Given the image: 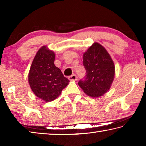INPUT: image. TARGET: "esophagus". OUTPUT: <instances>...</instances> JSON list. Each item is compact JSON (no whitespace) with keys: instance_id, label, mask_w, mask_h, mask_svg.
Listing matches in <instances>:
<instances>
[{"instance_id":"34e87169","label":"esophagus","mask_w":146,"mask_h":146,"mask_svg":"<svg viewBox=\"0 0 146 146\" xmlns=\"http://www.w3.org/2000/svg\"><path fill=\"white\" fill-rule=\"evenodd\" d=\"M68 78L70 80H77V76L76 75H72L69 76Z\"/></svg>"}]
</instances>
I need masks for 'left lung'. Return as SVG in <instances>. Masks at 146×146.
I'll return each instance as SVG.
<instances>
[{
  "instance_id": "8db88e82",
  "label": "left lung",
  "mask_w": 146,
  "mask_h": 146,
  "mask_svg": "<svg viewBox=\"0 0 146 146\" xmlns=\"http://www.w3.org/2000/svg\"><path fill=\"white\" fill-rule=\"evenodd\" d=\"M83 65L86 75L78 84L84 92L95 98L108 92L114 80L115 68L107 50L95 42L83 54Z\"/></svg>"
}]
</instances>
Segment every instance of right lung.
I'll return each instance as SVG.
<instances>
[{
  "label": "right lung",
  "instance_id": "right-lung-1",
  "mask_svg": "<svg viewBox=\"0 0 146 146\" xmlns=\"http://www.w3.org/2000/svg\"><path fill=\"white\" fill-rule=\"evenodd\" d=\"M55 54L46 46L37 51L28 75L31 89L36 97L45 102L57 98L70 80L54 64Z\"/></svg>",
  "mask_w": 146,
  "mask_h": 146
}]
</instances>
